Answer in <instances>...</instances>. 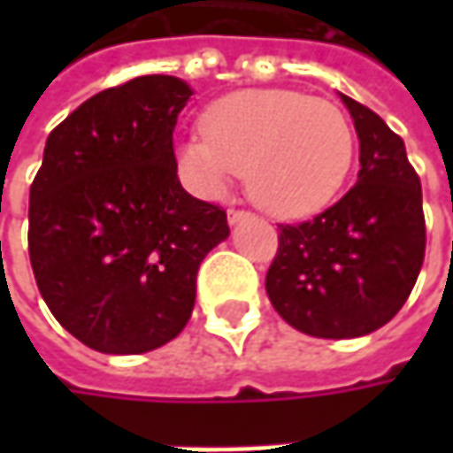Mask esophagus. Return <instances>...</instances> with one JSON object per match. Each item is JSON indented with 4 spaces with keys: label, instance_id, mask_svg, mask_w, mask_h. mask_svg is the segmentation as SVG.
I'll return each instance as SVG.
<instances>
[{
    "label": "esophagus",
    "instance_id": "obj_1",
    "mask_svg": "<svg viewBox=\"0 0 453 453\" xmlns=\"http://www.w3.org/2000/svg\"><path fill=\"white\" fill-rule=\"evenodd\" d=\"M252 217L250 211H244V209H229V224H236V221H242V219Z\"/></svg>",
    "mask_w": 453,
    "mask_h": 453
}]
</instances>
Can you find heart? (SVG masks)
Here are the masks:
<instances>
[{
  "mask_svg": "<svg viewBox=\"0 0 453 453\" xmlns=\"http://www.w3.org/2000/svg\"><path fill=\"white\" fill-rule=\"evenodd\" d=\"M179 149L186 179L219 196L247 171V191L274 217L327 209L350 173L356 133L338 105L300 90H239L201 115Z\"/></svg>",
  "mask_w": 453,
  "mask_h": 453,
  "instance_id": "obj_1",
  "label": "heart"
}]
</instances>
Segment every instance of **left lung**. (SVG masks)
Listing matches in <instances>:
<instances>
[{
	"mask_svg": "<svg viewBox=\"0 0 453 453\" xmlns=\"http://www.w3.org/2000/svg\"><path fill=\"white\" fill-rule=\"evenodd\" d=\"M360 141L357 183L310 221L280 224L265 288L280 318L312 338H360L409 300L426 252L421 181L401 135L340 96Z\"/></svg>",
	"mask_w": 453,
	"mask_h": 453,
	"instance_id": "obj_1",
	"label": "left lung"
}]
</instances>
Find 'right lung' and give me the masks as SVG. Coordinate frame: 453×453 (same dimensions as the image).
I'll return each instance as SVG.
<instances>
[{"label": "right lung", "mask_w": 453, "mask_h": 453, "mask_svg": "<svg viewBox=\"0 0 453 453\" xmlns=\"http://www.w3.org/2000/svg\"><path fill=\"white\" fill-rule=\"evenodd\" d=\"M191 88L143 75L67 115L29 186V262L62 327L111 356L149 353L191 318L226 211L179 181L173 128Z\"/></svg>", "instance_id": "1"}]
</instances>
